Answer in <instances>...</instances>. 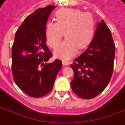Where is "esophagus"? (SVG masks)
<instances>
[{
  "label": "esophagus",
  "mask_w": 125,
  "mask_h": 125,
  "mask_svg": "<svg viewBox=\"0 0 125 125\" xmlns=\"http://www.w3.org/2000/svg\"><path fill=\"white\" fill-rule=\"evenodd\" d=\"M62 63H63V66H66V65H68L69 64V63L68 62H66V61H62Z\"/></svg>",
  "instance_id": "esophagus-1"
}]
</instances>
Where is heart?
<instances>
[{
  "mask_svg": "<svg viewBox=\"0 0 125 125\" xmlns=\"http://www.w3.org/2000/svg\"><path fill=\"white\" fill-rule=\"evenodd\" d=\"M55 22L46 25V39L50 47L55 49L63 33L66 39L55 50V56L68 60L90 44L95 33V22L91 14L77 9H61L55 13Z\"/></svg>",
  "mask_w": 125,
  "mask_h": 125,
  "instance_id": "b5f03b06",
  "label": "heart"
}]
</instances>
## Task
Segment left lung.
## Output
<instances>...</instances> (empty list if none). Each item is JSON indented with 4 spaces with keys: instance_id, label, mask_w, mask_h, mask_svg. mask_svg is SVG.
I'll use <instances>...</instances> for the list:
<instances>
[{
    "instance_id": "1",
    "label": "left lung",
    "mask_w": 125,
    "mask_h": 125,
    "mask_svg": "<svg viewBox=\"0 0 125 125\" xmlns=\"http://www.w3.org/2000/svg\"><path fill=\"white\" fill-rule=\"evenodd\" d=\"M115 48L110 30L102 20L89 47L70 65L74 74L70 84L76 95L92 99L105 89L113 72Z\"/></svg>"
}]
</instances>
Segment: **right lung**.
<instances>
[{
	"label": "right lung",
	"mask_w": 125,
	"mask_h": 125,
	"mask_svg": "<svg viewBox=\"0 0 125 125\" xmlns=\"http://www.w3.org/2000/svg\"><path fill=\"white\" fill-rule=\"evenodd\" d=\"M55 5L40 8L17 29L12 46V73L17 87L28 95L41 97L53 89L62 62L46 63L52 53L46 45V25Z\"/></svg>",
	"instance_id": "obj_1"
}]
</instances>
